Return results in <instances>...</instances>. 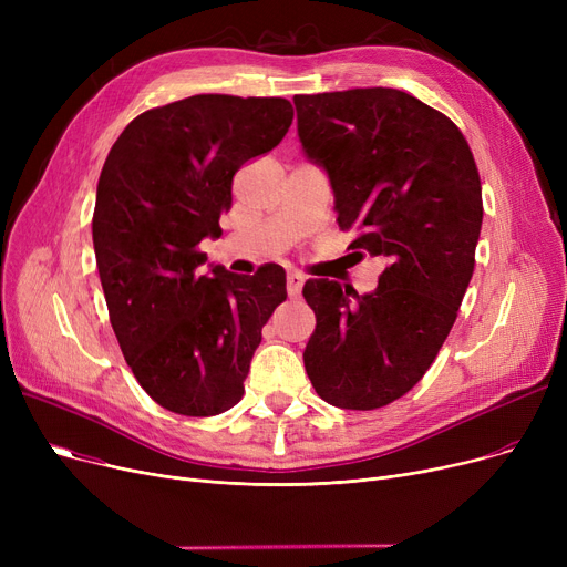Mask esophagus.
<instances>
[{
  "label": "esophagus",
  "instance_id": "obj_1",
  "mask_svg": "<svg viewBox=\"0 0 567 567\" xmlns=\"http://www.w3.org/2000/svg\"><path fill=\"white\" fill-rule=\"evenodd\" d=\"M303 282H306V278L301 274H289L287 276V291H289V296H299L301 289H303Z\"/></svg>",
  "mask_w": 567,
  "mask_h": 567
}]
</instances>
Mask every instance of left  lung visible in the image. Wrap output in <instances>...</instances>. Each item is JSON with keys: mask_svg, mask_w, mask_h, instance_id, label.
Returning <instances> with one entry per match:
<instances>
[{"mask_svg": "<svg viewBox=\"0 0 567 567\" xmlns=\"http://www.w3.org/2000/svg\"><path fill=\"white\" fill-rule=\"evenodd\" d=\"M306 156L329 174L349 244L385 261L359 293L329 278L303 287L317 326L303 351L317 395L370 411L409 393L449 338L475 266L483 188L468 142L400 89L293 96Z\"/></svg>", "mask_w": 567, "mask_h": 567, "instance_id": "obj_1", "label": "left lung"}]
</instances>
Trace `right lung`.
Here are the masks:
<instances>
[{"label":"right lung","instance_id":"right-lung-1","mask_svg":"<svg viewBox=\"0 0 567 567\" xmlns=\"http://www.w3.org/2000/svg\"><path fill=\"white\" fill-rule=\"evenodd\" d=\"M291 118L287 99L197 94L135 116L105 158L92 234L110 323L167 411L204 419L241 400L264 323L287 299L282 266L202 276L197 246L223 234L234 174Z\"/></svg>","mask_w":567,"mask_h":567}]
</instances>
